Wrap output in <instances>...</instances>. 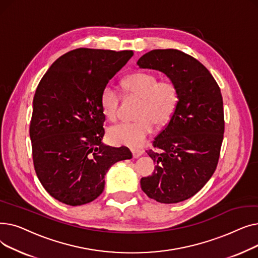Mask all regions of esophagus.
I'll return each instance as SVG.
<instances>
[{
    "label": "esophagus",
    "instance_id": "obj_1",
    "mask_svg": "<svg viewBox=\"0 0 258 258\" xmlns=\"http://www.w3.org/2000/svg\"><path fill=\"white\" fill-rule=\"evenodd\" d=\"M132 154H133V157L136 159V158H139L142 154H143V151L142 150H139V148H132Z\"/></svg>",
    "mask_w": 258,
    "mask_h": 258
}]
</instances>
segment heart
<instances>
[{"instance_id": "1", "label": "heart", "mask_w": 258, "mask_h": 258, "mask_svg": "<svg viewBox=\"0 0 258 258\" xmlns=\"http://www.w3.org/2000/svg\"><path fill=\"white\" fill-rule=\"evenodd\" d=\"M127 95L141 98L137 121L124 122L112 126L107 138L117 145L139 147L153 132L154 124L165 125L173 116L179 103V90L169 79L159 80L151 72H138L126 76L122 81ZM120 94L111 84L103 87L100 104L103 115L112 121L117 119Z\"/></svg>"}]
</instances>
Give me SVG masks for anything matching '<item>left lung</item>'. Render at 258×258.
<instances>
[{
    "mask_svg": "<svg viewBox=\"0 0 258 258\" xmlns=\"http://www.w3.org/2000/svg\"><path fill=\"white\" fill-rule=\"evenodd\" d=\"M137 64L164 73L179 90L177 110L153 143L159 151H146L156 165L141 188L159 203L183 202L204 187L218 165L225 130L220 87L204 64L175 49L147 52Z\"/></svg>",
    "mask_w": 258,
    "mask_h": 258,
    "instance_id": "left-lung-1",
    "label": "left lung"
}]
</instances>
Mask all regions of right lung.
I'll list each match as a JSON object with an SVG mask.
<instances>
[{
	"instance_id": "1",
	"label": "right lung",
	"mask_w": 258,
	"mask_h": 258,
	"mask_svg": "<svg viewBox=\"0 0 258 258\" xmlns=\"http://www.w3.org/2000/svg\"><path fill=\"white\" fill-rule=\"evenodd\" d=\"M133 51L79 48L54 61L36 88L30 122L35 172L47 192L80 206L97 199L104 175L127 147L104 145L100 94Z\"/></svg>"
}]
</instances>
